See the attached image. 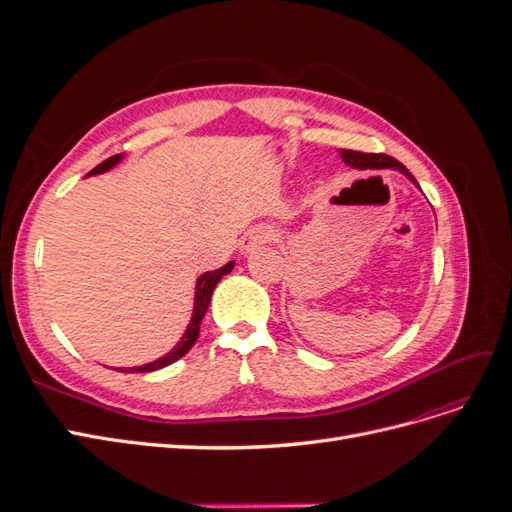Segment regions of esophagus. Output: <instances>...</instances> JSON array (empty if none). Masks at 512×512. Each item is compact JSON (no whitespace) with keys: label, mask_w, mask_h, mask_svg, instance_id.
<instances>
[{"label":"esophagus","mask_w":512,"mask_h":512,"mask_svg":"<svg viewBox=\"0 0 512 512\" xmlns=\"http://www.w3.org/2000/svg\"><path fill=\"white\" fill-rule=\"evenodd\" d=\"M269 239H271V232H269V230L250 232V235H247V237L243 239V250H252V247H256V245H260V243H265V241H269Z\"/></svg>","instance_id":"34e87169"}]
</instances>
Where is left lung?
Wrapping results in <instances>:
<instances>
[{"mask_svg":"<svg viewBox=\"0 0 512 512\" xmlns=\"http://www.w3.org/2000/svg\"><path fill=\"white\" fill-rule=\"evenodd\" d=\"M342 158L346 164H350L354 168H397L408 179H412L416 183V179L410 175V170L404 164H399L391 156H384V153H365V151L342 149Z\"/></svg>","mask_w":512,"mask_h":512,"instance_id":"left-lung-1","label":"left lung"}]
</instances>
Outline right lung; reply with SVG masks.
Here are the masks:
<instances>
[{"instance_id": "1", "label": "right lung", "mask_w": 512, "mask_h": 512, "mask_svg": "<svg viewBox=\"0 0 512 512\" xmlns=\"http://www.w3.org/2000/svg\"><path fill=\"white\" fill-rule=\"evenodd\" d=\"M119 160H121V153H117V156L106 158L102 164H98L94 170H91L89 175L104 173V170L113 168ZM232 267H235V262H228V265H224V267H222V269H218V271H209V273H205V275H200V280H198V284H196V305H194V316H192V322H190L188 331H185V335L181 337V342L173 348V352H168L166 356H162V359L153 361V363H147V365H143V367H128V369H121V371H132V374H145V371H156V369H162V367H166V365H170V363L179 361L183 354H188V352H190V348L194 346V342L198 339V333H200V320H203V318H205V314H207V307H209V303H211L213 288L218 286V282L222 280V277H224L226 273H230V271H232Z\"/></svg>"}]
</instances>
